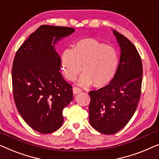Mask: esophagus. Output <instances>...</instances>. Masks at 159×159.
<instances>
[{
  "label": "esophagus",
  "mask_w": 159,
  "mask_h": 159,
  "mask_svg": "<svg viewBox=\"0 0 159 159\" xmlns=\"http://www.w3.org/2000/svg\"><path fill=\"white\" fill-rule=\"evenodd\" d=\"M82 91L81 89H80V88H77V87H74L73 88V93L74 94H77V93H80Z\"/></svg>",
  "instance_id": "obj_1"
}]
</instances>
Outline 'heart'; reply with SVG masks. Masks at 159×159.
<instances>
[{
	"label": "heart",
	"instance_id": "obj_1",
	"mask_svg": "<svg viewBox=\"0 0 159 159\" xmlns=\"http://www.w3.org/2000/svg\"><path fill=\"white\" fill-rule=\"evenodd\" d=\"M63 74L69 80H75L83 67V74L78 81L80 85L93 83L102 88L114 78L119 65L116 50L91 38L77 41L71 49H66L61 58Z\"/></svg>",
	"mask_w": 159,
	"mask_h": 159
}]
</instances>
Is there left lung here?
<instances>
[{
  "instance_id": "1",
  "label": "left lung",
  "mask_w": 159,
  "mask_h": 159,
  "mask_svg": "<svg viewBox=\"0 0 159 159\" xmlns=\"http://www.w3.org/2000/svg\"><path fill=\"white\" fill-rule=\"evenodd\" d=\"M121 48L119 64L110 83L89 92V121L98 132L116 133L133 116L139 101L143 80V64L136 48L128 39L113 30Z\"/></svg>"
}]
</instances>
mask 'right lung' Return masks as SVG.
I'll list each match as a JSON object with an SVG mask.
<instances>
[{
    "label": "right lung",
    "mask_w": 159,
    "mask_h": 159,
    "mask_svg": "<svg viewBox=\"0 0 159 159\" xmlns=\"http://www.w3.org/2000/svg\"><path fill=\"white\" fill-rule=\"evenodd\" d=\"M75 30L40 26L15 55L12 68L15 104L25 122L40 133L59 129L64 121L62 111L73 99L72 87L59 71L61 58L54 45Z\"/></svg>",
    "instance_id": "obj_1"
}]
</instances>
